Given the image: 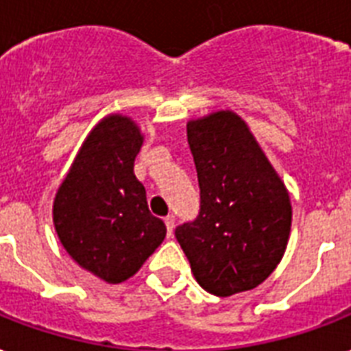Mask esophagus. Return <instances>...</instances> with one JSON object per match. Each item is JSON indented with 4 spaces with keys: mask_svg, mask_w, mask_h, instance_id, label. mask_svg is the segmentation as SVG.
<instances>
[{
    "mask_svg": "<svg viewBox=\"0 0 351 351\" xmlns=\"http://www.w3.org/2000/svg\"><path fill=\"white\" fill-rule=\"evenodd\" d=\"M165 223H167L168 236H172L173 234V227H176V218H173L172 214H168L167 218H165Z\"/></svg>",
    "mask_w": 351,
    "mask_h": 351,
    "instance_id": "1",
    "label": "esophagus"
}]
</instances>
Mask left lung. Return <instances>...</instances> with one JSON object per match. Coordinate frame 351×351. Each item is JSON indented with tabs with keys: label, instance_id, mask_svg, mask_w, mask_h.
Returning a JSON list of instances; mask_svg holds the SVG:
<instances>
[{
	"label": "left lung",
	"instance_id": "left-lung-1",
	"mask_svg": "<svg viewBox=\"0 0 351 351\" xmlns=\"http://www.w3.org/2000/svg\"><path fill=\"white\" fill-rule=\"evenodd\" d=\"M201 190L199 216L176 230L205 291L230 297L260 286L286 252L289 192L247 122L221 110L186 124Z\"/></svg>",
	"mask_w": 351,
	"mask_h": 351
}]
</instances>
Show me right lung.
I'll use <instances>...</instances> for the list:
<instances>
[{
  "label": "right lung",
  "mask_w": 351,
  "mask_h": 351,
  "mask_svg": "<svg viewBox=\"0 0 351 351\" xmlns=\"http://www.w3.org/2000/svg\"><path fill=\"white\" fill-rule=\"evenodd\" d=\"M143 141L133 119L106 115L89 132L54 195L60 243L80 267L108 284L132 278L167 236L133 173Z\"/></svg>",
  "instance_id": "1"
}]
</instances>
